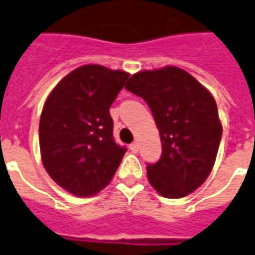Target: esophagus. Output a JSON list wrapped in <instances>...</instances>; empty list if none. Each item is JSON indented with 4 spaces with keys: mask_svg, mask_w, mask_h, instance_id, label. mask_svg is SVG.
Here are the masks:
<instances>
[{
    "mask_svg": "<svg viewBox=\"0 0 255 255\" xmlns=\"http://www.w3.org/2000/svg\"><path fill=\"white\" fill-rule=\"evenodd\" d=\"M129 149H131V151H133V153H136L139 149V144L138 142H132V143L129 144Z\"/></svg>",
    "mask_w": 255,
    "mask_h": 255,
    "instance_id": "esophagus-1",
    "label": "esophagus"
}]
</instances>
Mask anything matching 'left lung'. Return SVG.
Instances as JSON below:
<instances>
[{"label":"left lung","mask_w":255,"mask_h":255,"mask_svg":"<svg viewBox=\"0 0 255 255\" xmlns=\"http://www.w3.org/2000/svg\"><path fill=\"white\" fill-rule=\"evenodd\" d=\"M126 89L147 102L160 131L162 154L147 165L150 184L165 198L195 191L212 172L223 133L213 95L177 67L140 71Z\"/></svg>","instance_id":"obj_1"}]
</instances>
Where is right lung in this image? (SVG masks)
<instances>
[{
    "instance_id": "obj_1",
    "label": "right lung",
    "mask_w": 255,
    "mask_h": 255,
    "mask_svg": "<svg viewBox=\"0 0 255 255\" xmlns=\"http://www.w3.org/2000/svg\"><path fill=\"white\" fill-rule=\"evenodd\" d=\"M129 73L89 64L61 79L43 105L39 147L46 172L76 197L106 187L126 153L113 139L111 105Z\"/></svg>"
}]
</instances>
